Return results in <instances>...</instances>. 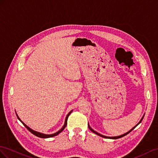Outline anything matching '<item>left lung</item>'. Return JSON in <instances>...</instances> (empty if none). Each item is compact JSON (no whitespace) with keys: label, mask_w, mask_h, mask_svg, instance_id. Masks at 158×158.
<instances>
[{"label":"left lung","mask_w":158,"mask_h":158,"mask_svg":"<svg viewBox=\"0 0 158 158\" xmlns=\"http://www.w3.org/2000/svg\"><path fill=\"white\" fill-rule=\"evenodd\" d=\"M143 116H144V114H143V116H142V118H141V120H139V123L136 125V126H135V127H134L131 130H129V131L128 132H127V133H125V134H122V135H120V136H104V135H102V134H99V133H98L97 132H96V131H94V130H93V129H92L91 128V127H90V126H89V124H88V127H89V128L90 129V130H91V131L93 132V133H94V134H96L97 135H98V136H101V137H102V138H109V139H117V138H122V137H123V136H126V135H127L128 133H130V132H131L132 131V130H133V129H134L135 128H136V127H137V126L139 124V123H141V122H142V119H143Z\"/></svg>","instance_id":"8db88e82"}]
</instances>
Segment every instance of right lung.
Returning <instances> with one entry per match:
<instances>
[{
	"mask_svg": "<svg viewBox=\"0 0 158 158\" xmlns=\"http://www.w3.org/2000/svg\"><path fill=\"white\" fill-rule=\"evenodd\" d=\"M72 111H73V110H71V111L69 112V113H68V114L67 115L66 118H65V123H64V126H63V127H62L60 130H58V131H57V132L54 133V134H43V133H41V132H37V131H35V130H32V129H31L30 127H28V126H27L26 124H25L23 123V122H22V121L20 120V118H19V116H18V114H17V113H16V116H17V118H19V120L21 122V123H22V124H24V127H25L27 129H28L31 133H32L34 135H35V136H36L40 137V138H52V137L57 136V135H58L60 133H61V132L63 131V130H64V128L66 127V126H67V118H68V116H69V114L71 113Z\"/></svg>",
	"mask_w": 158,
	"mask_h": 158,
	"instance_id": "obj_1",
	"label": "right lung"
}]
</instances>
